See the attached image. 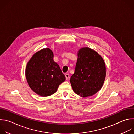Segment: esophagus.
Masks as SVG:
<instances>
[{
    "mask_svg": "<svg viewBox=\"0 0 134 134\" xmlns=\"http://www.w3.org/2000/svg\"><path fill=\"white\" fill-rule=\"evenodd\" d=\"M65 77H66V80H69V77H70L69 75L68 74H66L65 75Z\"/></svg>",
    "mask_w": 134,
    "mask_h": 134,
    "instance_id": "34e87169",
    "label": "esophagus"
}]
</instances>
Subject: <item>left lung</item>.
I'll use <instances>...</instances> for the list:
<instances>
[{
  "mask_svg": "<svg viewBox=\"0 0 134 134\" xmlns=\"http://www.w3.org/2000/svg\"><path fill=\"white\" fill-rule=\"evenodd\" d=\"M77 60L74 74L70 78L74 92L86 98L96 94L102 88L106 76V68L102 57L88 47L77 52Z\"/></svg>",
  "mask_w": 134,
  "mask_h": 134,
  "instance_id": "obj_1",
  "label": "left lung"
}]
</instances>
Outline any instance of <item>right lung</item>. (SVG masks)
<instances>
[{"label":"right lung","instance_id":"add662e5","mask_svg":"<svg viewBox=\"0 0 134 134\" xmlns=\"http://www.w3.org/2000/svg\"><path fill=\"white\" fill-rule=\"evenodd\" d=\"M25 76L31 89L41 97L55 93L66 77L59 66L53 60V53L48 48L35 53L28 62Z\"/></svg>","mask_w":134,"mask_h":134}]
</instances>
